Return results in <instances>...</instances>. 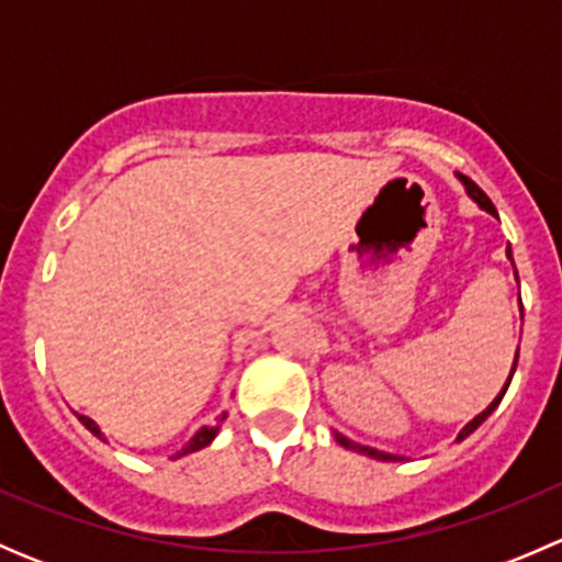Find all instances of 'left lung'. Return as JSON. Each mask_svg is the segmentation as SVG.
Masks as SVG:
<instances>
[{"mask_svg":"<svg viewBox=\"0 0 562 562\" xmlns=\"http://www.w3.org/2000/svg\"><path fill=\"white\" fill-rule=\"evenodd\" d=\"M457 179L462 181V184H464V192H468V195L473 198L475 203H479V209H484L486 214H492V217H497V209L492 206V201H490V198H486V192L481 190V187L475 184V181H470L468 176H462V173H457ZM506 255H508V260H512V263H514L512 247L506 249ZM514 274H517V269H514ZM517 359H519V356H514V367H512V372H508V383H512V378H514V370H517ZM508 383H506V386H503L501 394H497L495 400L490 402V407H486V411H481L479 416L473 418V422H468V424H464V427H462V432L457 435V440H464V438H468V435H473L475 429H479L481 424H484L486 418L492 416V411H495V407L501 405V400H503V394H506ZM334 440H337L339 446H345V449H350V451H359V454H364V457H372V459H378V462H400V459H402V457H396V454H389V451H378V449H370V446L353 443V440H348V438H345V435H339V432H334Z\"/></svg>","mask_w":562,"mask_h":562,"instance_id":"left-lung-1","label":"left lung"}]
</instances>
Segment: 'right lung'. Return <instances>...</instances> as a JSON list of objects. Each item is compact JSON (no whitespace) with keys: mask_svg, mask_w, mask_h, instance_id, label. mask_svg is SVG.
Returning a JSON list of instances; mask_svg holds the SVG:
<instances>
[{"mask_svg":"<svg viewBox=\"0 0 562 562\" xmlns=\"http://www.w3.org/2000/svg\"><path fill=\"white\" fill-rule=\"evenodd\" d=\"M78 416V422L83 424V427L89 429V432L94 435V438H100V440H105V435H103V429H100V424L94 422V418H89V416H81V413H76ZM225 418H228V413H223V416L217 418V422L214 424H203L201 429H198L195 435H192L190 440H187L184 446H181L179 451H176V454L171 457V459H179V457H187V454H195V451H201V449H206L209 443H212L214 438H217V432H220V427H223V422Z\"/></svg>","mask_w":562,"mask_h":562,"instance_id":"add662e5","label":"right lung"}]
</instances>
